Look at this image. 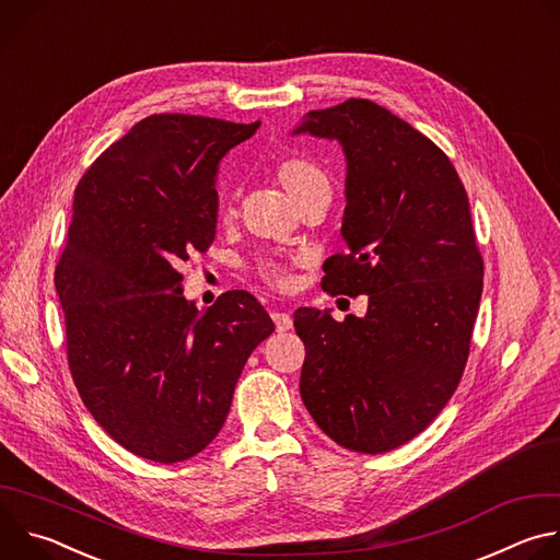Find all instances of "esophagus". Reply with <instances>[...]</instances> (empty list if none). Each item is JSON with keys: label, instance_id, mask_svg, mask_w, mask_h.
Listing matches in <instances>:
<instances>
[{"label": "esophagus", "instance_id": "1", "mask_svg": "<svg viewBox=\"0 0 560 560\" xmlns=\"http://www.w3.org/2000/svg\"><path fill=\"white\" fill-rule=\"evenodd\" d=\"M270 316H272V322H275L277 332H288V330L292 328V318H290V314H285V312H272Z\"/></svg>", "mask_w": 560, "mask_h": 560}]
</instances>
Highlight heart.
<instances>
[{"instance_id":"obj_1","label":"heart","mask_w":560,"mask_h":560,"mask_svg":"<svg viewBox=\"0 0 560 560\" xmlns=\"http://www.w3.org/2000/svg\"><path fill=\"white\" fill-rule=\"evenodd\" d=\"M279 186L285 190V195L292 199L294 206H299L307 195H312L316 188H330L326 175L316 166L303 162V159H285L277 166L275 173ZM257 272L264 281H268L272 288L288 290L292 285L290 268L272 257H266L257 264Z\"/></svg>"}]
</instances>
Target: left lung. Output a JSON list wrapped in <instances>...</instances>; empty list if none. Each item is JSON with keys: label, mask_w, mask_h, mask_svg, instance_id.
Wrapping results in <instances>:
<instances>
[{"label": "left lung", "mask_w": 560, "mask_h": 560, "mask_svg": "<svg viewBox=\"0 0 560 560\" xmlns=\"http://www.w3.org/2000/svg\"><path fill=\"white\" fill-rule=\"evenodd\" d=\"M292 135L346 154V255L322 288L368 294L365 316L299 307L301 398L339 445L381 454L421 434L454 394L483 292L467 192L447 154L370 100L303 115Z\"/></svg>", "instance_id": "1"}]
</instances>
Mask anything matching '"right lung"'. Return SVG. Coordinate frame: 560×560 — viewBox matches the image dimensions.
Instances as JSON below:
<instances>
[{
    "instance_id": "1",
    "label": "right lung",
    "mask_w": 560,
    "mask_h": 560,
    "mask_svg": "<svg viewBox=\"0 0 560 560\" xmlns=\"http://www.w3.org/2000/svg\"><path fill=\"white\" fill-rule=\"evenodd\" d=\"M259 126L150 115L74 190L55 270L68 365L93 419L141 458L168 465L208 447L248 357L275 332L244 290L197 310L177 272L214 238L221 159Z\"/></svg>"
}]
</instances>
